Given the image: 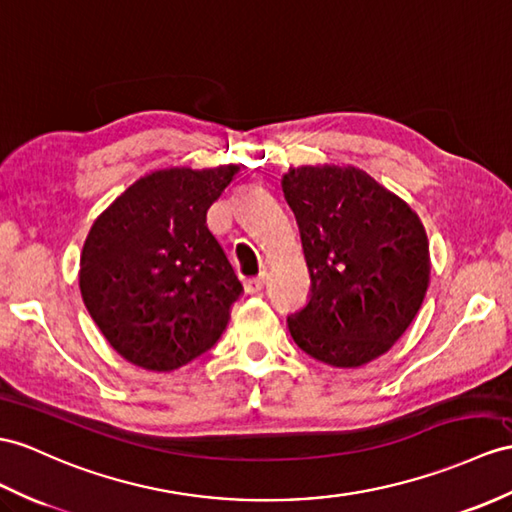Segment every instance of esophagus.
<instances>
[{
	"label": "esophagus",
	"mask_w": 512,
	"mask_h": 512,
	"mask_svg": "<svg viewBox=\"0 0 512 512\" xmlns=\"http://www.w3.org/2000/svg\"><path fill=\"white\" fill-rule=\"evenodd\" d=\"M263 284H265V271H260L258 276L245 280V291L247 293H256V291L263 289Z\"/></svg>",
	"instance_id": "obj_1"
}]
</instances>
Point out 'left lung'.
I'll return each instance as SVG.
<instances>
[{"mask_svg": "<svg viewBox=\"0 0 512 512\" xmlns=\"http://www.w3.org/2000/svg\"><path fill=\"white\" fill-rule=\"evenodd\" d=\"M310 273V299L286 319L308 356L356 369L386 354L428 291V239L417 215L352 165L282 178Z\"/></svg>", "mask_w": 512, "mask_h": 512, "instance_id": "8db88e82", "label": "left lung"}]
</instances>
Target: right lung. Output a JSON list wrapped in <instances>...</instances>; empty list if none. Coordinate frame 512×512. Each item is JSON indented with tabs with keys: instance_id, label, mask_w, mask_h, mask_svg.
<instances>
[{
	"instance_id": "right-lung-1",
	"label": "right lung",
	"mask_w": 512,
	"mask_h": 512,
	"mask_svg": "<svg viewBox=\"0 0 512 512\" xmlns=\"http://www.w3.org/2000/svg\"><path fill=\"white\" fill-rule=\"evenodd\" d=\"M236 165L147 173L86 236L80 293L106 341L149 371H173L213 347L243 286L206 226Z\"/></svg>"
}]
</instances>
